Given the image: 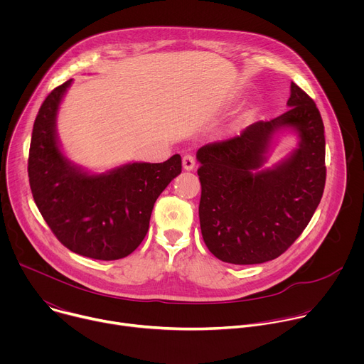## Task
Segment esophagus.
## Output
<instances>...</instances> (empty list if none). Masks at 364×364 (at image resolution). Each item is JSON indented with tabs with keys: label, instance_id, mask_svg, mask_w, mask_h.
Here are the masks:
<instances>
[{
	"label": "esophagus",
	"instance_id": "1",
	"mask_svg": "<svg viewBox=\"0 0 364 364\" xmlns=\"http://www.w3.org/2000/svg\"><path fill=\"white\" fill-rule=\"evenodd\" d=\"M183 167L184 170H193L196 167V160L191 154H186L183 157Z\"/></svg>",
	"mask_w": 364,
	"mask_h": 364
}]
</instances>
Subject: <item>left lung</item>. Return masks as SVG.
<instances>
[{
  "label": "left lung",
  "instance_id": "left-lung-1",
  "mask_svg": "<svg viewBox=\"0 0 364 364\" xmlns=\"http://www.w3.org/2000/svg\"><path fill=\"white\" fill-rule=\"evenodd\" d=\"M287 105L282 115L197 151L201 235L223 262L272 261L296 240L320 204L326 186L320 111L294 82ZM282 127L297 132L299 148L275 168L262 171L270 141Z\"/></svg>",
  "mask_w": 364,
  "mask_h": 364
}]
</instances>
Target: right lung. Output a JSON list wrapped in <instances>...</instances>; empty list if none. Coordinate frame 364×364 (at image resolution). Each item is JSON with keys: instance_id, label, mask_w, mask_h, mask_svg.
<instances>
[{"instance_id": "add662e5", "label": "right lung", "mask_w": 364, "mask_h": 364, "mask_svg": "<svg viewBox=\"0 0 364 364\" xmlns=\"http://www.w3.org/2000/svg\"><path fill=\"white\" fill-rule=\"evenodd\" d=\"M72 79L51 90L36 117L28 154L33 198L55 236L72 252L115 261L144 240L155 200L181 173L178 154L164 163H131L89 174L60 151L56 117Z\"/></svg>"}]
</instances>
